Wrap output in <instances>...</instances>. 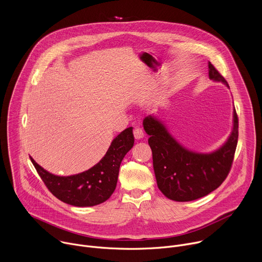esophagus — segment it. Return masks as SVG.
Here are the masks:
<instances>
[{
	"label": "esophagus",
	"mask_w": 262,
	"mask_h": 262,
	"mask_svg": "<svg viewBox=\"0 0 262 262\" xmlns=\"http://www.w3.org/2000/svg\"><path fill=\"white\" fill-rule=\"evenodd\" d=\"M134 137H135L137 140H139V139L143 138V137H144V133H143L142 128H140V127H136V128L134 129Z\"/></svg>",
	"instance_id": "1"
}]
</instances>
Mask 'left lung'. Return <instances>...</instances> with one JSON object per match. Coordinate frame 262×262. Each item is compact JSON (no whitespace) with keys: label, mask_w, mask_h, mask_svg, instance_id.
<instances>
[{"label":"left lung","mask_w":262,"mask_h":262,"mask_svg":"<svg viewBox=\"0 0 262 262\" xmlns=\"http://www.w3.org/2000/svg\"><path fill=\"white\" fill-rule=\"evenodd\" d=\"M208 69L209 79L228 86L225 78L210 62ZM233 117V129L227 142L207 155L196 154L182 147L154 116L144 119V129L150 136L148 144L152 150L158 186L167 198L178 202L193 201L208 195L226 179L232 167L238 139L235 110Z\"/></svg>","instance_id":"8db88e82"}]
</instances>
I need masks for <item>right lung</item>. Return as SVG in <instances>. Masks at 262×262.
<instances>
[{
    "mask_svg": "<svg viewBox=\"0 0 262 262\" xmlns=\"http://www.w3.org/2000/svg\"><path fill=\"white\" fill-rule=\"evenodd\" d=\"M133 127L121 132L111 143L106 154L91 169L71 176H56L41 168L32 158L37 173L49 191L69 205L86 207L106 201L114 193L120 164L134 146Z\"/></svg>",
    "mask_w": 262,
    "mask_h": 262,
    "instance_id": "add662e5",
    "label": "right lung"
}]
</instances>
